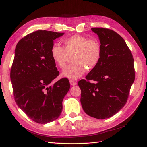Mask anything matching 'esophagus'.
I'll list each match as a JSON object with an SVG mask.
<instances>
[{"instance_id": "34e87169", "label": "esophagus", "mask_w": 147, "mask_h": 147, "mask_svg": "<svg viewBox=\"0 0 147 147\" xmlns=\"http://www.w3.org/2000/svg\"><path fill=\"white\" fill-rule=\"evenodd\" d=\"M70 84L72 86H75V85H76V84H77L76 81L72 80H70Z\"/></svg>"}]
</instances>
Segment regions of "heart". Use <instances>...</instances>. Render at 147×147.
<instances>
[{
    "mask_svg": "<svg viewBox=\"0 0 147 147\" xmlns=\"http://www.w3.org/2000/svg\"><path fill=\"white\" fill-rule=\"evenodd\" d=\"M62 47L53 45L51 55L59 67L66 65L69 56H72L74 63L67 66L63 71L65 77L77 79L85 73L86 69L92 70L98 64L102 55V46L97 39H89L81 35H74L61 40Z\"/></svg>",
    "mask_w": 147,
    "mask_h": 147,
    "instance_id": "1",
    "label": "heart"
}]
</instances>
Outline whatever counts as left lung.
I'll return each mask as SVG.
<instances>
[{"label":"left lung","instance_id":"obj_1","mask_svg":"<svg viewBox=\"0 0 147 147\" xmlns=\"http://www.w3.org/2000/svg\"><path fill=\"white\" fill-rule=\"evenodd\" d=\"M91 30L98 35L102 55L98 64L78 85L84 112L95 118L105 119L126 104L135 80L134 58L124 40L116 32L103 28Z\"/></svg>","mask_w":147,"mask_h":147}]
</instances>
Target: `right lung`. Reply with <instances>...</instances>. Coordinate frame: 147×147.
Wrapping results in <instances>:
<instances>
[{"mask_svg": "<svg viewBox=\"0 0 147 147\" xmlns=\"http://www.w3.org/2000/svg\"><path fill=\"white\" fill-rule=\"evenodd\" d=\"M64 33L40 30L17 43L10 71L16 104L32 121L52 122L63 110V100L70 89L67 78L55 83L59 75L51 55L53 40Z\"/></svg>", "mask_w": 147, "mask_h": 147, "instance_id": "obj_1", "label": "right lung"}]
</instances>
